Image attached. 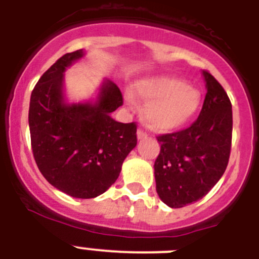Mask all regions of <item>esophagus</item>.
<instances>
[{"label": "esophagus", "mask_w": 259, "mask_h": 259, "mask_svg": "<svg viewBox=\"0 0 259 259\" xmlns=\"http://www.w3.org/2000/svg\"><path fill=\"white\" fill-rule=\"evenodd\" d=\"M146 137H148V134H146L144 130L139 128V130H137V139H139V140H144Z\"/></svg>", "instance_id": "esophagus-1"}]
</instances>
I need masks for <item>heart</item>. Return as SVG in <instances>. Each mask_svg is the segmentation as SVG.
<instances>
[{
  "label": "heart",
  "mask_w": 259,
  "mask_h": 259,
  "mask_svg": "<svg viewBox=\"0 0 259 259\" xmlns=\"http://www.w3.org/2000/svg\"><path fill=\"white\" fill-rule=\"evenodd\" d=\"M136 96L146 101L145 120L158 131H171L187 123L201 104L197 89L174 76H155L135 84ZM132 101V96L128 95Z\"/></svg>",
  "instance_id": "obj_1"
}]
</instances>
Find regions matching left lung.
<instances>
[{
    "label": "left lung",
    "instance_id": "8db88e82",
    "mask_svg": "<svg viewBox=\"0 0 259 259\" xmlns=\"http://www.w3.org/2000/svg\"><path fill=\"white\" fill-rule=\"evenodd\" d=\"M207 92L202 110L188 128L157 136V193L174 209L206 196L227 168L232 143V105L219 81L203 71Z\"/></svg>",
    "mask_w": 259,
    "mask_h": 259
}]
</instances>
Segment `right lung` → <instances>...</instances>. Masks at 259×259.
Here are the masks:
<instances>
[{
    "mask_svg": "<svg viewBox=\"0 0 259 259\" xmlns=\"http://www.w3.org/2000/svg\"><path fill=\"white\" fill-rule=\"evenodd\" d=\"M83 54L80 49L62 56L38 79L28 123L32 153L45 179L71 197L95 198L118 179L137 144V125L110 116L123 105L120 89L110 80L96 104H65L63 72Z\"/></svg>",
    "mask_w": 259,
    "mask_h": 259,
    "instance_id": "obj_1",
    "label": "right lung"
}]
</instances>
